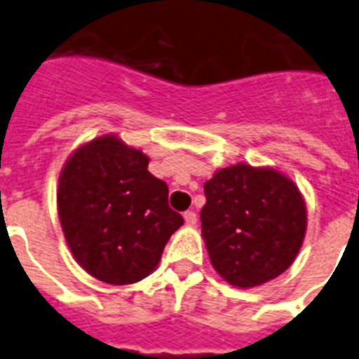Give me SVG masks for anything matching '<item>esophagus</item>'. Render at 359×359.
Here are the masks:
<instances>
[{
  "label": "esophagus",
  "mask_w": 359,
  "mask_h": 359,
  "mask_svg": "<svg viewBox=\"0 0 359 359\" xmlns=\"http://www.w3.org/2000/svg\"><path fill=\"white\" fill-rule=\"evenodd\" d=\"M184 220H186L188 226H195V224H197V213H195V211H186V213H184Z\"/></svg>",
  "instance_id": "1"
}]
</instances>
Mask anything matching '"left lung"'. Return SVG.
<instances>
[{"instance_id": "1", "label": "left lung", "mask_w": 359, "mask_h": 359, "mask_svg": "<svg viewBox=\"0 0 359 359\" xmlns=\"http://www.w3.org/2000/svg\"><path fill=\"white\" fill-rule=\"evenodd\" d=\"M202 236L218 274L236 287L276 278L294 262L307 213L292 180L269 168H224L204 184Z\"/></svg>"}]
</instances>
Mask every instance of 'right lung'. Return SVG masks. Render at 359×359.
<instances>
[{
    "instance_id": "add662e5",
    "label": "right lung",
    "mask_w": 359,
    "mask_h": 359,
    "mask_svg": "<svg viewBox=\"0 0 359 359\" xmlns=\"http://www.w3.org/2000/svg\"><path fill=\"white\" fill-rule=\"evenodd\" d=\"M57 211L81 267L114 285L148 276L184 224L168 204V184L148 171V157L114 135L93 139L68 158Z\"/></svg>"
}]
</instances>
